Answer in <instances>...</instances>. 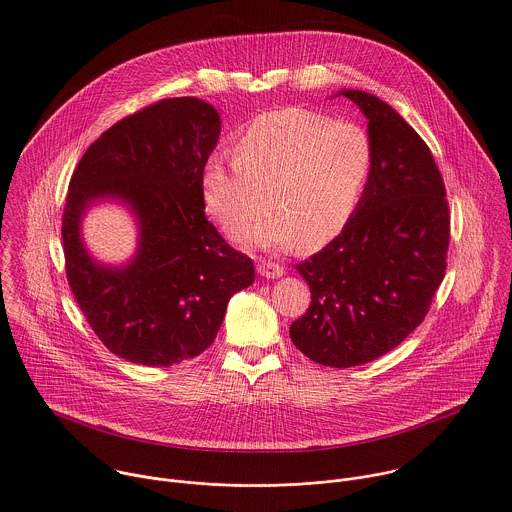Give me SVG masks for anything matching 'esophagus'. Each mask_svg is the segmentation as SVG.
<instances>
[{
    "mask_svg": "<svg viewBox=\"0 0 512 512\" xmlns=\"http://www.w3.org/2000/svg\"><path fill=\"white\" fill-rule=\"evenodd\" d=\"M257 271L261 277L265 279H279L285 275V269L279 265V263H269V261H263L257 265Z\"/></svg>",
    "mask_w": 512,
    "mask_h": 512,
    "instance_id": "34e87169",
    "label": "esophagus"
}]
</instances>
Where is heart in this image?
<instances>
[{"label":"heart","instance_id":"heart-1","mask_svg":"<svg viewBox=\"0 0 512 512\" xmlns=\"http://www.w3.org/2000/svg\"><path fill=\"white\" fill-rule=\"evenodd\" d=\"M373 141L355 121L283 107L251 119L233 139V157L211 153L201 169L205 209L227 231L247 225L243 245L315 247L339 235L357 211L373 171Z\"/></svg>","mask_w":512,"mask_h":512}]
</instances>
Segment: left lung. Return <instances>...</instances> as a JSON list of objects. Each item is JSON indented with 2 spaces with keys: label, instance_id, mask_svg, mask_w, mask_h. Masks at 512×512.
I'll use <instances>...</instances> for the list:
<instances>
[{
  "label": "left lung",
  "instance_id": "1",
  "mask_svg": "<svg viewBox=\"0 0 512 512\" xmlns=\"http://www.w3.org/2000/svg\"><path fill=\"white\" fill-rule=\"evenodd\" d=\"M367 117L373 171L345 229L297 265L311 305L291 341L325 367H357L403 343L445 277L451 217L441 171L419 133L383 99L343 89Z\"/></svg>",
  "mask_w": 512,
  "mask_h": 512
}]
</instances>
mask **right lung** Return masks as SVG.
Returning a JSON list of instances; mask_svg holds the SVG:
<instances>
[{
  "instance_id": "right-lung-1",
  "label": "right lung",
  "mask_w": 512,
  "mask_h": 512,
  "mask_svg": "<svg viewBox=\"0 0 512 512\" xmlns=\"http://www.w3.org/2000/svg\"><path fill=\"white\" fill-rule=\"evenodd\" d=\"M221 119L197 97L157 101L101 133L77 163L61 219L67 281L99 341L117 357L171 367L217 337L229 299L255 281L253 261L231 249L205 217L201 169ZM125 204L138 249L105 266L80 237L86 209Z\"/></svg>"
}]
</instances>
